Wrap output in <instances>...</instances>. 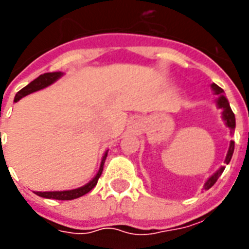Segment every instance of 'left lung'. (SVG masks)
<instances>
[{
  "label": "left lung",
  "mask_w": 249,
  "mask_h": 249,
  "mask_svg": "<svg viewBox=\"0 0 249 249\" xmlns=\"http://www.w3.org/2000/svg\"><path fill=\"white\" fill-rule=\"evenodd\" d=\"M211 88H212L213 93L216 94V95H218V98L216 99V105L218 108H221V111H222V120H224L225 125L228 126L229 130H230V133H234L235 132V115H234V112L231 111V107H230V103H229L228 98L225 97L224 95V90L221 89L220 86L216 85V84H212L211 85ZM232 154H234V142H230V146H229V150H228V154H226V158H225V164H229L230 163V160H231L232 158ZM225 170V166H221V168H218V170H216L214 173L211 176V177L207 179V182L204 183V189L208 190L211 189L214 183L217 182V179H218V177H220L221 174H222V172Z\"/></svg>",
  "instance_id": "8db88e82"
}]
</instances>
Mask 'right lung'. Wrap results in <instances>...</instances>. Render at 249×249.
<instances>
[{"label": "right lung", "mask_w": 249, "mask_h": 249, "mask_svg": "<svg viewBox=\"0 0 249 249\" xmlns=\"http://www.w3.org/2000/svg\"><path fill=\"white\" fill-rule=\"evenodd\" d=\"M63 76L62 72H49V73H44V75L38 76L36 80H33L32 83H29L28 85L24 86L23 89L19 90L14 98V102L20 101L21 98L28 95V94H32L35 91H38L41 89H45L48 88L52 84H54L58 79H60ZM107 152L108 150L105 152V155L102 158L101 166H99V170L97 172V174L94 176L93 179H90L86 185L81 186V187H77V189L73 190H64V191H36V195L41 197H46V199H55V200H72V199H77V197L83 196L85 194H88L90 190L93 189L94 186L97 185L98 179L101 177L102 172H103V165H105V160L107 158Z\"/></svg>", "instance_id": "right-lung-1"}]
</instances>
